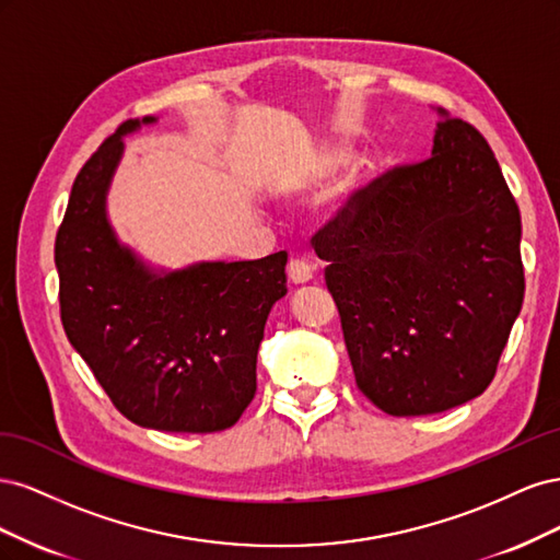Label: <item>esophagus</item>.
Here are the masks:
<instances>
[{"label":"esophagus","mask_w":560,"mask_h":560,"mask_svg":"<svg viewBox=\"0 0 560 560\" xmlns=\"http://www.w3.org/2000/svg\"><path fill=\"white\" fill-rule=\"evenodd\" d=\"M313 273H315V268L308 261H303V259H292L290 264H287V276H290V280L294 284L311 282Z\"/></svg>","instance_id":"esophagus-1"}]
</instances>
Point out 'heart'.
Wrapping results in <instances>:
<instances>
[{"mask_svg":"<svg viewBox=\"0 0 560 560\" xmlns=\"http://www.w3.org/2000/svg\"><path fill=\"white\" fill-rule=\"evenodd\" d=\"M346 161V154H341V151H336V154H331V159H329V163H327V167L329 171H334V167H338ZM346 200H350V194L346 196Z\"/></svg>","mask_w":560,"mask_h":560,"instance_id":"b5f03b06","label":"heart"}]
</instances>
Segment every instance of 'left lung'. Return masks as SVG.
<instances>
[{
    "mask_svg": "<svg viewBox=\"0 0 560 560\" xmlns=\"http://www.w3.org/2000/svg\"><path fill=\"white\" fill-rule=\"evenodd\" d=\"M432 156L315 235L354 381L389 416L479 397L523 303L521 214L483 135L436 109Z\"/></svg>",
    "mask_w": 560,
    "mask_h": 560,
    "instance_id": "8db88e82",
    "label": "left lung"
}]
</instances>
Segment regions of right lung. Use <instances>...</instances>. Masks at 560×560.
I'll return each mask as SVG.
<instances>
[{
    "label": "right lung",
    "instance_id": "add662e5",
    "mask_svg": "<svg viewBox=\"0 0 560 560\" xmlns=\"http://www.w3.org/2000/svg\"><path fill=\"white\" fill-rule=\"evenodd\" d=\"M132 118L74 179L56 238L62 327L135 425L206 434L231 428L257 389L270 308L287 294V252L257 261L156 268L118 241L107 194Z\"/></svg>",
    "mask_w": 560,
    "mask_h": 560
}]
</instances>
